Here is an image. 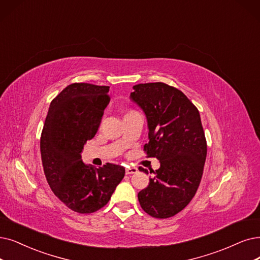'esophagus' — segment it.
<instances>
[{
	"label": "esophagus",
	"instance_id": "obj_1",
	"mask_svg": "<svg viewBox=\"0 0 260 260\" xmlns=\"http://www.w3.org/2000/svg\"><path fill=\"white\" fill-rule=\"evenodd\" d=\"M138 172L137 168H126V175H131V174H136Z\"/></svg>",
	"mask_w": 260,
	"mask_h": 260
}]
</instances>
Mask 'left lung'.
<instances>
[{
    "instance_id": "obj_1",
    "label": "left lung",
    "mask_w": 260,
    "mask_h": 260,
    "mask_svg": "<svg viewBox=\"0 0 260 260\" xmlns=\"http://www.w3.org/2000/svg\"><path fill=\"white\" fill-rule=\"evenodd\" d=\"M133 89L130 98L147 119L149 141L144 149L160 161L138 199L145 212L168 219L188 206L201 183L207 155L201 115L182 91L165 83L137 84Z\"/></svg>"
}]
</instances>
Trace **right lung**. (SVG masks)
<instances>
[{
	"label": "right lung",
	"mask_w": 260,
	"mask_h": 260,
	"mask_svg": "<svg viewBox=\"0 0 260 260\" xmlns=\"http://www.w3.org/2000/svg\"><path fill=\"white\" fill-rule=\"evenodd\" d=\"M109 89L88 83L68 85L52 100L41 133V160L50 188L79 213H91L106 206L124 176L120 165L107 163L97 169L81 159L109 105Z\"/></svg>",
	"instance_id": "right-lung-1"
}]
</instances>
